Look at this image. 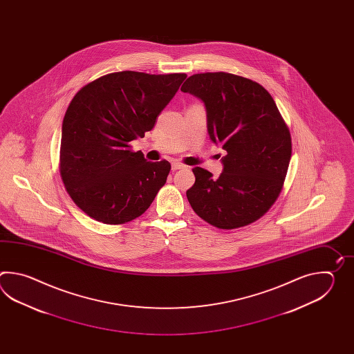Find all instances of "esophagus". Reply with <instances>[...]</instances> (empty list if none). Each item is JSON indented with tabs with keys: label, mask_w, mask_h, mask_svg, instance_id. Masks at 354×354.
Returning <instances> with one entry per match:
<instances>
[{
	"label": "esophagus",
	"mask_w": 354,
	"mask_h": 354,
	"mask_svg": "<svg viewBox=\"0 0 354 354\" xmlns=\"http://www.w3.org/2000/svg\"><path fill=\"white\" fill-rule=\"evenodd\" d=\"M183 168H186V166L183 163H180V162H174L172 163V169L174 171H176V169H183Z\"/></svg>",
	"instance_id": "esophagus-1"
}]
</instances>
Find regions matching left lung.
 Returning a JSON list of instances; mask_svg holds the SVG:
<instances>
[{"instance_id": "left-lung-1", "label": "left lung", "mask_w": 354, "mask_h": 354, "mask_svg": "<svg viewBox=\"0 0 354 354\" xmlns=\"http://www.w3.org/2000/svg\"><path fill=\"white\" fill-rule=\"evenodd\" d=\"M180 91L203 101L210 139L226 151L218 178L201 167L192 169L188 203L218 229L254 223L281 194L292 151L274 100L259 83L225 72L191 75Z\"/></svg>"}]
</instances>
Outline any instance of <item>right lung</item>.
I'll list each match as a JSON object with an SVG mask.
<instances>
[{
    "mask_svg": "<svg viewBox=\"0 0 354 354\" xmlns=\"http://www.w3.org/2000/svg\"><path fill=\"white\" fill-rule=\"evenodd\" d=\"M186 77L115 72L87 83L72 98L62 125L60 177L90 218L120 225L151 206L171 165L148 162L129 143L151 131Z\"/></svg>",
    "mask_w": 354,
    "mask_h": 354,
    "instance_id": "add662e5",
    "label": "right lung"
}]
</instances>
